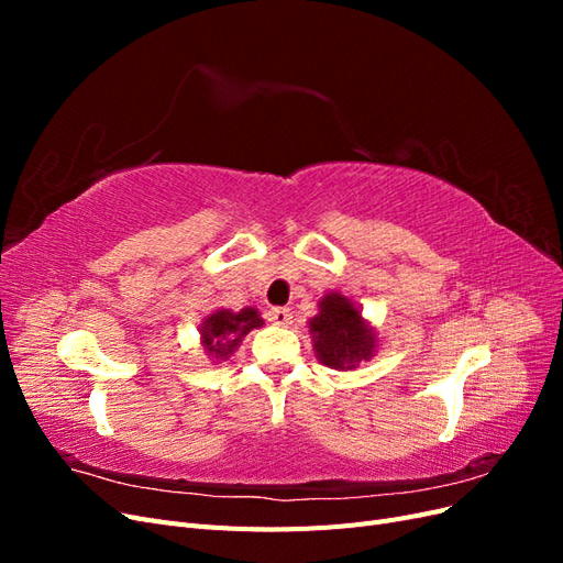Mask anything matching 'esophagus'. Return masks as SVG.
<instances>
[{"label": "esophagus", "instance_id": "1", "mask_svg": "<svg viewBox=\"0 0 563 563\" xmlns=\"http://www.w3.org/2000/svg\"><path fill=\"white\" fill-rule=\"evenodd\" d=\"M267 319L275 323V327H288V323H294V314L288 308H272L267 312Z\"/></svg>", "mask_w": 563, "mask_h": 563}]
</instances>
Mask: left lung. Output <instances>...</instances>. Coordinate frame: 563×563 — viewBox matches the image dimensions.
Returning <instances> with one entry per match:
<instances>
[{"label": "left lung", "instance_id": "obj_1", "mask_svg": "<svg viewBox=\"0 0 563 563\" xmlns=\"http://www.w3.org/2000/svg\"><path fill=\"white\" fill-rule=\"evenodd\" d=\"M319 312L308 321L317 360L335 371H352L378 350V335L362 317L360 305L329 291L319 300Z\"/></svg>", "mask_w": 563, "mask_h": 563}]
</instances>
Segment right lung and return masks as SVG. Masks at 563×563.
<instances>
[{
	"instance_id": "obj_1",
	"label": "right lung",
	"mask_w": 563,
	"mask_h": 563,
	"mask_svg": "<svg viewBox=\"0 0 563 563\" xmlns=\"http://www.w3.org/2000/svg\"><path fill=\"white\" fill-rule=\"evenodd\" d=\"M261 327L263 317L255 308H244L240 312L216 310L209 317H203L199 327L201 347L213 364H220L230 360L234 350L240 347L242 340L249 335V331Z\"/></svg>"
}]
</instances>
